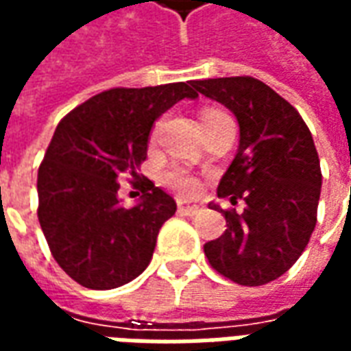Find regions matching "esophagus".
<instances>
[{"instance_id":"1","label":"esophagus","mask_w":351,"mask_h":351,"mask_svg":"<svg viewBox=\"0 0 351 351\" xmlns=\"http://www.w3.org/2000/svg\"><path fill=\"white\" fill-rule=\"evenodd\" d=\"M178 210L184 214H197L201 210V205L199 203H191V201H186V199H178Z\"/></svg>"}]
</instances>
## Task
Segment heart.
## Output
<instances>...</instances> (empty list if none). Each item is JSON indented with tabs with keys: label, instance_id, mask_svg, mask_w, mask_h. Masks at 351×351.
I'll list each match as a JSON object with an SVG mask.
<instances>
[{
	"label": "heart",
	"instance_id": "b5f03b06",
	"mask_svg": "<svg viewBox=\"0 0 351 351\" xmlns=\"http://www.w3.org/2000/svg\"><path fill=\"white\" fill-rule=\"evenodd\" d=\"M220 116L226 114L220 112V110H216V108H206V110H203V114H201V122L205 123L208 122V120H214V118H220ZM154 133H156V131H154ZM167 180L173 184V186H176V188H180V190L184 191H193L197 188V182H195L191 176L182 173V171H171L167 175Z\"/></svg>",
	"mask_w": 351,
	"mask_h": 351
}]
</instances>
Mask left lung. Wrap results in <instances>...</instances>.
Returning a JSON list of instances; mask_svg holds the SVG:
<instances>
[{"instance_id": "8db88e82", "label": "left lung", "mask_w": 351, "mask_h": 351, "mask_svg": "<svg viewBox=\"0 0 351 351\" xmlns=\"http://www.w3.org/2000/svg\"><path fill=\"white\" fill-rule=\"evenodd\" d=\"M191 86L235 114L241 141L218 197L228 229L205 244L214 271L241 286H263L299 259L316 228L322 169L312 133L284 97L254 77L193 80ZM210 208L220 206L210 203Z\"/></svg>"}]
</instances>
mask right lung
I'll return each instance as SVG.
<instances>
[{
  "instance_id": "1",
  "label": "right lung",
  "mask_w": 351,
  "mask_h": 351,
  "mask_svg": "<svg viewBox=\"0 0 351 351\" xmlns=\"http://www.w3.org/2000/svg\"><path fill=\"white\" fill-rule=\"evenodd\" d=\"M186 97H197L191 82L112 88L58 123L37 175V216L54 259L80 286H123L150 263L175 199L143 176V195L125 208L118 180L137 178L154 122Z\"/></svg>"
}]
</instances>
